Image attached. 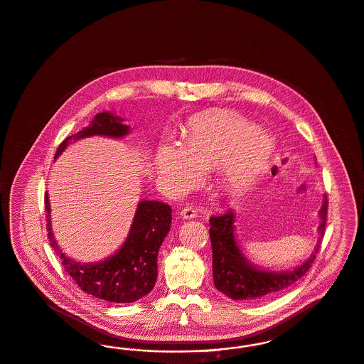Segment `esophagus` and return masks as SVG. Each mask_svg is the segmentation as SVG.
Here are the masks:
<instances>
[{"mask_svg":"<svg viewBox=\"0 0 364 364\" xmlns=\"http://www.w3.org/2000/svg\"><path fill=\"white\" fill-rule=\"evenodd\" d=\"M181 217L186 218V220H191V218H195L196 217V210L193 206H186V208L181 210Z\"/></svg>","mask_w":364,"mask_h":364,"instance_id":"34e87169","label":"esophagus"}]
</instances>
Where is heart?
I'll return each instance as SVG.
<instances>
[{
    "label": "heart",
    "mask_w": 364,
    "mask_h": 364,
    "mask_svg": "<svg viewBox=\"0 0 364 364\" xmlns=\"http://www.w3.org/2000/svg\"><path fill=\"white\" fill-rule=\"evenodd\" d=\"M274 150V140L240 119L226 117L195 124L183 149L162 146L156 156V171L169 190L181 192L195 181V169L223 166V184L232 193L247 190L264 172Z\"/></svg>",
    "instance_id": "1"
}]
</instances>
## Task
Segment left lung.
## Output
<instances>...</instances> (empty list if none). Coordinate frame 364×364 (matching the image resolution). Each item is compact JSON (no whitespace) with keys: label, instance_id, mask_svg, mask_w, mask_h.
<instances>
[{"label":"left lung","instance_id":"left-lung-1","mask_svg":"<svg viewBox=\"0 0 364 364\" xmlns=\"http://www.w3.org/2000/svg\"><path fill=\"white\" fill-rule=\"evenodd\" d=\"M321 239L316 242L310 258L288 272H266L255 267L242 255V250L235 237V213L213 215L210 218V239L213 248V278L215 288L233 300H264L279 294L294 285L311 267L326 228L328 196L319 210Z\"/></svg>","mask_w":364,"mask_h":364}]
</instances>
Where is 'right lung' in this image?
Wrapping results in <instances>:
<instances>
[{"label": "right lung", "mask_w": 364, "mask_h": 364, "mask_svg": "<svg viewBox=\"0 0 364 364\" xmlns=\"http://www.w3.org/2000/svg\"><path fill=\"white\" fill-rule=\"evenodd\" d=\"M122 122L124 119L109 112L98 113L88 127L65 139L58 146L54 159L67 149L72 140L76 141L94 135L109 138L125 136L129 132V127ZM45 208L48 211V236L50 244L65 272L82 291L112 303H132L154 288L158 274V251L172 223V208L169 205L141 199L122 248L110 258L97 263L76 262L60 250L53 237L48 193L45 195Z\"/></svg>", "instance_id": "obj_1"}]
</instances>
